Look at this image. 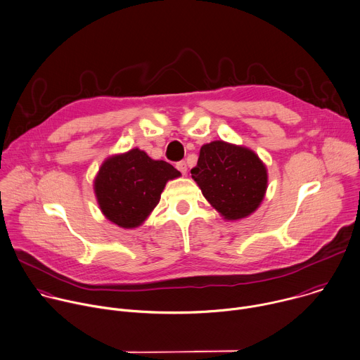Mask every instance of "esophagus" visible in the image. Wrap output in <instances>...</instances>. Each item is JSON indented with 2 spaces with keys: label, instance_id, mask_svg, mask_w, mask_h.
I'll use <instances>...</instances> for the list:
<instances>
[{
  "label": "esophagus",
  "instance_id": "esophagus-1",
  "mask_svg": "<svg viewBox=\"0 0 360 360\" xmlns=\"http://www.w3.org/2000/svg\"><path fill=\"white\" fill-rule=\"evenodd\" d=\"M176 167H177V170H179L181 174H186V173H187V163H186L184 160H181V162H177Z\"/></svg>",
  "mask_w": 360,
  "mask_h": 360
}]
</instances>
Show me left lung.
<instances>
[{
	"mask_svg": "<svg viewBox=\"0 0 360 360\" xmlns=\"http://www.w3.org/2000/svg\"><path fill=\"white\" fill-rule=\"evenodd\" d=\"M191 177L227 220H240L254 212L266 190V169L258 156L223 140L201 148Z\"/></svg>",
	"mask_w": 360,
	"mask_h": 360,
	"instance_id": "1",
	"label": "left lung"
}]
</instances>
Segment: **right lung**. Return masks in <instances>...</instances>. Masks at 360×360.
Segmentation results:
<instances>
[{"mask_svg": "<svg viewBox=\"0 0 360 360\" xmlns=\"http://www.w3.org/2000/svg\"><path fill=\"white\" fill-rule=\"evenodd\" d=\"M179 176L180 172L170 163L133 149L102 165L95 193L108 220L123 229H134L158 205L166 183Z\"/></svg>", "mask_w": 360, "mask_h": 360, "instance_id": "obj_1", "label": "right lung"}]
</instances>
